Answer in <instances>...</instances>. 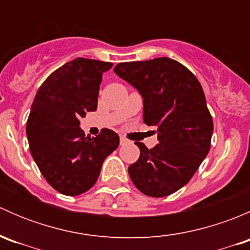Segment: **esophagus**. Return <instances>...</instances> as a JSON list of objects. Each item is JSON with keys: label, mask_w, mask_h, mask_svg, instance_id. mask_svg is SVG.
Here are the masks:
<instances>
[{"label": "esophagus", "mask_w": 250, "mask_h": 250, "mask_svg": "<svg viewBox=\"0 0 250 250\" xmlns=\"http://www.w3.org/2000/svg\"><path fill=\"white\" fill-rule=\"evenodd\" d=\"M128 143H129V141H128V139H125V138H123V137H121L120 138V144H121V145H127V144Z\"/></svg>", "instance_id": "esophagus-1"}]
</instances>
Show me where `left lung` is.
<instances>
[{"label": "left lung", "mask_w": 250, "mask_h": 250, "mask_svg": "<svg viewBox=\"0 0 250 250\" xmlns=\"http://www.w3.org/2000/svg\"><path fill=\"white\" fill-rule=\"evenodd\" d=\"M115 74L143 97V120L157 128L158 144L137 141L139 160L129 166L133 184L144 195L165 197L190 181L208 155L213 120L202 85L183 64L169 58L120 62Z\"/></svg>", "instance_id": "1"}]
</instances>
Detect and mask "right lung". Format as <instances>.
I'll list each match as a JSON object with an SVG mask.
<instances>
[{
  "mask_svg": "<svg viewBox=\"0 0 250 250\" xmlns=\"http://www.w3.org/2000/svg\"><path fill=\"white\" fill-rule=\"evenodd\" d=\"M112 62L76 58L42 83L26 122L30 152L53 188L66 196L89 190L103 162L120 145V137L102 129L85 137L80 120L98 106L103 74Z\"/></svg>",
  "mask_w": 250,
  "mask_h": 250,
  "instance_id": "1",
  "label": "right lung"
}]
</instances>
